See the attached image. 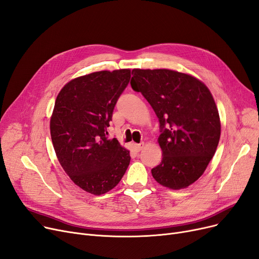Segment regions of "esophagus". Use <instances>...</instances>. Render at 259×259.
Returning <instances> with one entry per match:
<instances>
[{
    "mask_svg": "<svg viewBox=\"0 0 259 259\" xmlns=\"http://www.w3.org/2000/svg\"><path fill=\"white\" fill-rule=\"evenodd\" d=\"M143 146H144V143L143 142H141V143H137V144H135V149H136V151H141L142 150V148H143Z\"/></svg>",
    "mask_w": 259,
    "mask_h": 259,
    "instance_id": "obj_1",
    "label": "esophagus"
}]
</instances>
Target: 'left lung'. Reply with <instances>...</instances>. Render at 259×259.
<instances>
[{"label": "left lung", "instance_id": "left-lung-1", "mask_svg": "<svg viewBox=\"0 0 259 259\" xmlns=\"http://www.w3.org/2000/svg\"><path fill=\"white\" fill-rule=\"evenodd\" d=\"M131 85L150 103L159 120L161 162L157 183L182 189L207 168L221 134L219 112L208 88L195 77L168 69H134Z\"/></svg>", "mask_w": 259, "mask_h": 259}]
</instances>
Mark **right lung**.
Here are the masks:
<instances>
[{"mask_svg":"<svg viewBox=\"0 0 259 259\" xmlns=\"http://www.w3.org/2000/svg\"><path fill=\"white\" fill-rule=\"evenodd\" d=\"M131 70L99 71L70 80L56 98L50 128L56 156L79 188L104 194L125 173L130 151L108 139L107 127Z\"/></svg>","mask_w":259,"mask_h":259,"instance_id":"right-lung-1","label":"right lung"}]
</instances>
